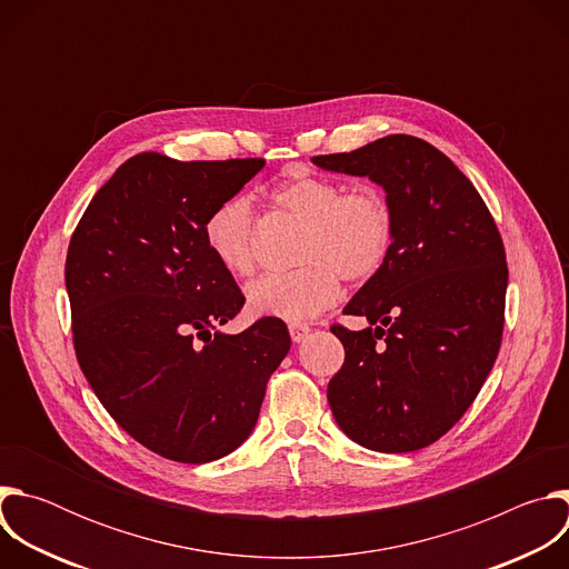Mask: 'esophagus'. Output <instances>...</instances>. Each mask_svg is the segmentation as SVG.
Returning <instances> with one entry per match:
<instances>
[{"label": "esophagus", "instance_id": "esophagus-1", "mask_svg": "<svg viewBox=\"0 0 569 569\" xmlns=\"http://www.w3.org/2000/svg\"><path fill=\"white\" fill-rule=\"evenodd\" d=\"M288 331H290L292 342H301L310 333V327H308V323H303V321H290L288 323Z\"/></svg>", "mask_w": 569, "mask_h": 569}]
</instances>
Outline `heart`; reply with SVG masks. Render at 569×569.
<instances>
[{
  "label": "heart",
  "instance_id": "1",
  "mask_svg": "<svg viewBox=\"0 0 569 569\" xmlns=\"http://www.w3.org/2000/svg\"><path fill=\"white\" fill-rule=\"evenodd\" d=\"M277 204L306 222L301 268L266 274L248 286V308L259 317L308 319L340 297V277L367 281L387 261L393 222L387 200L373 189L301 176L274 191ZM204 240L216 261L236 277L257 270V216L250 196L220 200L204 222Z\"/></svg>",
  "mask_w": 569,
  "mask_h": 569
}]
</instances>
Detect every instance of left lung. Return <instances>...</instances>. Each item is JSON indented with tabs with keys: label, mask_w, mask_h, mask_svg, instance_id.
<instances>
[{
	"label": "left lung",
	"mask_w": 569,
	"mask_h": 569,
	"mask_svg": "<svg viewBox=\"0 0 569 569\" xmlns=\"http://www.w3.org/2000/svg\"><path fill=\"white\" fill-rule=\"evenodd\" d=\"M312 164L382 187L393 238L347 303L369 327L331 329L345 365L327 396L340 430L378 452H412L470 408L500 351L507 254L470 180L428 141L389 134Z\"/></svg>",
	"instance_id": "left-lung-1"
}]
</instances>
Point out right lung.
I'll list each match as a JSON object with an SVG mask.
<instances>
[{
  "label": "right lung",
  "instance_id": "obj_1",
  "mask_svg": "<svg viewBox=\"0 0 569 569\" xmlns=\"http://www.w3.org/2000/svg\"><path fill=\"white\" fill-rule=\"evenodd\" d=\"M263 167L252 157L134 154L97 191L69 242L78 365L108 415L173 461L207 463L246 441L290 351L277 317L238 336L218 331L246 297L204 240L211 209Z\"/></svg>",
  "mask_w": 569,
  "mask_h": 569
}]
</instances>
